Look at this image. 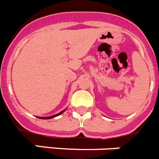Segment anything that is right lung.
Segmentation results:
<instances>
[{"instance_id":"obj_1","label":"right lung","mask_w":159,"mask_h":159,"mask_svg":"<svg viewBox=\"0 0 159 159\" xmlns=\"http://www.w3.org/2000/svg\"><path fill=\"white\" fill-rule=\"evenodd\" d=\"M65 110H63V111H61V112H60L59 113H57V114H56V115H53V116H39V118H40V119H51V118H53V117H55V116H59V115L61 114V113H63L64 112H65Z\"/></svg>"}]
</instances>
